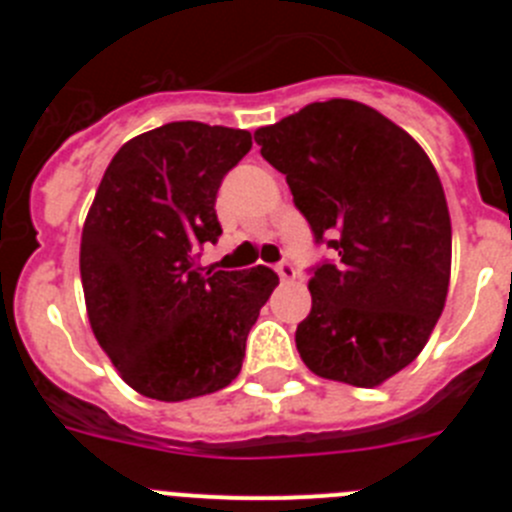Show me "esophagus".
I'll list each match as a JSON object with an SVG mask.
<instances>
[{
  "label": "esophagus",
  "instance_id": "obj_1",
  "mask_svg": "<svg viewBox=\"0 0 512 512\" xmlns=\"http://www.w3.org/2000/svg\"><path fill=\"white\" fill-rule=\"evenodd\" d=\"M277 274H279V277H282V282H295V279H297V266L292 264V261L282 259L277 264Z\"/></svg>",
  "mask_w": 512,
  "mask_h": 512
}]
</instances>
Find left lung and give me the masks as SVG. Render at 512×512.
I'll return each instance as SVG.
<instances>
[{"label":"left lung","instance_id":"obj_1","mask_svg":"<svg viewBox=\"0 0 512 512\" xmlns=\"http://www.w3.org/2000/svg\"><path fill=\"white\" fill-rule=\"evenodd\" d=\"M318 246L312 310L295 343L325 379L377 387L423 351L451 274V220L431 158L395 122L351 99L312 102L256 130Z\"/></svg>","mask_w":512,"mask_h":512}]
</instances>
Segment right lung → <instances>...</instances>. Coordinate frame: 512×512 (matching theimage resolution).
<instances>
[{"instance_id": "obj_1", "label": "right lung", "mask_w": 512, "mask_h": 512, "mask_svg": "<svg viewBox=\"0 0 512 512\" xmlns=\"http://www.w3.org/2000/svg\"><path fill=\"white\" fill-rule=\"evenodd\" d=\"M251 151L248 130L169 122L110 161L81 233L89 323L122 379L161 402L223 390L279 277L269 266L202 274L215 200Z\"/></svg>"}]
</instances>
